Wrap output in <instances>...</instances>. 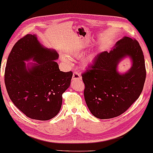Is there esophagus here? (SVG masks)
<instances>
[{"instance_id": "34e87169", "label": "esophagus", "mask_w": 153, "mask_h": 153, "mask_svg": "<svg viewBox=\"0 0 153 153\" xmlns=\"http://www.w3.org/2000/svg\"><path fill=\"white\" fill-rule=\"evenodd\" d=\"M81 79H82V77H81L79 72H77V71H74L73 74V77H72V80L75 81V80H81Z\"/></svg>"}]
</instances>
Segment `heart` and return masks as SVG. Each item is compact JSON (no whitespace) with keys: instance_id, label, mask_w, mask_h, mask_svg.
<instances>
[{"instance_id":"1","label":"heart","mask_w":153,"mask_h":153,"mask_svg":"<svg viewBox=\"0 0 153 153\" xmlns=\"http://www.w3.org/2000/svg\"><path fill=\"white\" fill-rule=\"evenodd\" d=\"M74 56H79L80 53H73ZM62 59H64V61H68V58L64 56L62 58ZM92 62V57L91 56H86L85 58H84L82 60V63H83V65H84V66H88V65L90 64V63Z\"/></svg>"}]
</instances>
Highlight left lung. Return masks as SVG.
Instances as JSON below:
<instances>
[{
	"instance_id": "8db88e82",
	"label": "left lung",
	"mask_w": 153,
	"mask_h": 153,
	"mask_svg": "<svg viewBox=\"0 0 153 153\" xmlns=\"http://www.w3.org/2000/svg\"><path fill=\"white\" fill-rule=\"evenodd\" d=\"M127 56L132 59V66L121 74L116 68ZM82 76L85 100L93 115L106 119L123 114L140 96L146 79L144 56L138 41L123 37L109 52L99 53Z\"/></svg>"
}]
</instances>
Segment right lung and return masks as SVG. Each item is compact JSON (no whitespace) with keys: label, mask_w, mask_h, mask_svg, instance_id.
Wrapping results in <instances>:
<instances>
[{"label":"right lung","mask_w":153,"mask_h":153,"mask_svg":"<svg viewBox=\"0 0 153 153\" xmlns=\"http://www.w3.org/2000/svg\"><path fill=\"white\" fill-rule=\"evenodd\" d=\"M56 51L45 48L36 36L27 34L14 44L7 62L4 83L9 97L28 117L47 121L59 113L62 94L70 87L72 71L59 70ZM37 63L26 66L25 61Z\"/></svg>","instance_id":"1"}]
</instances>
